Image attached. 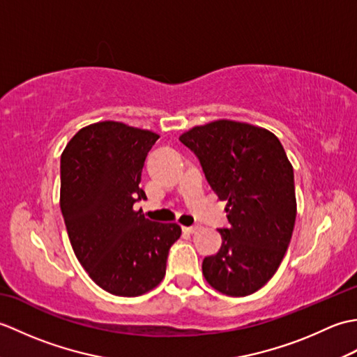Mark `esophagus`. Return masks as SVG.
<instances>
[{
    "instance_id": "1",
    "label": "esophagus",
    "mask_w": 357,
    "mask_h": 357,
    "mask_svg": "<svg viewBox=\"0 0 357 357\" xmlns=\"http://www.w3.org/2000/svg\"><path fill=\"white\" fill-rule=\"evenodd\" d=\"M183 230L187 233H198L201 230V225H192V227H183Z\"/></svg>"
}]
</instances>
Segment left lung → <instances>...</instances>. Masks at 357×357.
I'll list each match as a JSON object with an SVG mask.
<instances>
[{
    "label": "left lung",
    "mask_w": 357,
    "mask_h": 357,
    "mask_svg": "<svg viewBox=\"0 0 357 357\" xmlns=\"http://www.w3.org/2000/svg\"><path fill=\"white\" fill-rule=\"evenodd\" d=\"M195 151L218 198L227 201L222 245L202 261L216 291L241 298L275 275L296 221L293 165L267 128L231 119L196 126L179 136Z\"/></svg>",
    "instance_id": "8db88e82"
}]
</instances>
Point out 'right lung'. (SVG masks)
Segmentation results:
<instances>
[{
  "instance_id": "obj_1",
  "label": "right lung",
  "mask_w": 357,
  "mask_h": 357,
  "mask_svg": "<svg viewBox=\"0 0 357 357\" xmlns=\"http://www.w3.org/2000/svg\"><path fill=\"white\" fill-rule=\"evenodd\" d=\"M159 135L116 121L90 124L61 155L59 206L79 264L96 285L135 298L161 284L170 247L181 236L174 222H153L133 204L144 161Z\"/></svg>"
}]
</instances>
